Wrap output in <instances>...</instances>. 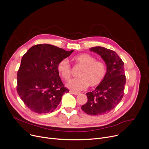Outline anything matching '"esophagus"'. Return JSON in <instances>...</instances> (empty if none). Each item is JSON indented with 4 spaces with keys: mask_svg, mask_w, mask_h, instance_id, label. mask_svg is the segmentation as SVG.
Listing matches in <instances>:
<instances>
[{
    "mask_svg": "<svg viewBox=\"0 0 149 149\" xmlns=\"http://www.w3.org/2000/svg\"><path fill=\"white\" fill-rule=\"evenodd\" d=\"M70 92L71 93H72V94H74V95H78V94H79V92H74V91H70Z\"/></svg>",
    "mask_w": 149,
    "mask_h": 149,
    "instance_id": "esophagus-1",
    "label": "esophagus"
}]
</instances>
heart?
<instances>
[{"label": "heart", "instance_id": "b5f03b06", "mask_svg": "<svg viewBox=\"0 0 149 149\" xmlns=\"http://www.w3.org/2000/svg\"><path fill=\"white\" fill-rule=\"evenodd\" d=\"M75 64L82 67L77 79L70 80L67 86L74 91H81L89 86L95 87L103 81L106 75L107 68L103 62L96 61V58L86 53L77 55L72 58ZM57 70L65 80H69L71 76V68L67 60H61L57 65Z\"/></svg>", "mask_w": 149, "mask_h": 149}]
</instances>
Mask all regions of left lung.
Here are the masks:
<instances>
[{
    "label": "left lung",
    "instance_id": "8db88e82",
    "mask_svg": "<svg viewBox=\"0 0 149 149\" xmlns=\"http://www.w3.org/2000/svg\"><path fill=\"white\" fill-rule=\"evenodd\" d=\"M105 62L107 72L103 81L95 89L86 93L88 101L81 109L88 115H102L118 105L124 95L126 82L124 63L115 51L101 46L90 48Z\"/></svg>",
    "mask_w": 149,
    "mask_h": 149
}]
</instances>
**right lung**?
I'll use <instances>...</instances> for the list:
<instances>
[{"instance_id":"add662e5","label":"right lung","mask_w":149,"mask_h":149,"mask_svg":"<svg viewBox=\"0 0 149 149\" xmlns=\"http://www.w3.org/2000/svg\"><path fill=\"white\" fill-rule=\"evenodd\" d=\"M49 44L36 45L23 55L17 72V93L31 111L53 112L69 90L57 70L58 63L73 52Z\"/></svg>"}]
</instances>
